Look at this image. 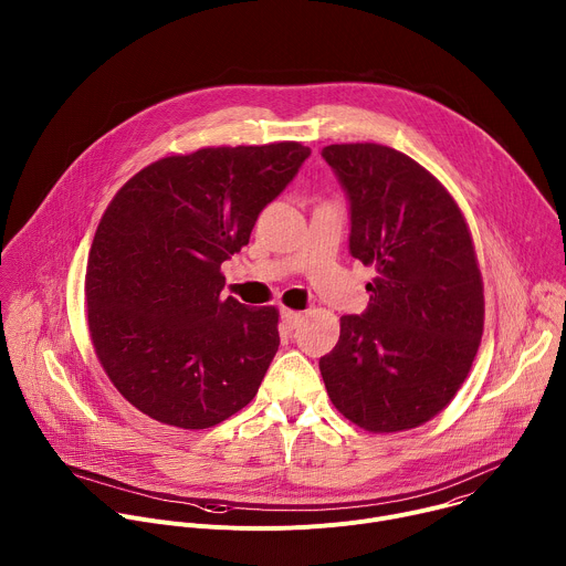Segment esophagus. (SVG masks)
Masks as SVG:
<instances>
[{"mask_svg":"<svg viewBox=\"0 0 566 566\" xmlns=\"http://www.w3.org/2000/svg\"><path fill=\"white\" fill-rule=\"evenodd\" d=\"M302 319H304V313H300V311H291V308H282V322H284V327H286V329H295V327H300V325H302Z\"/></svg>","mask_w":566,"mask_h":566,"instance_id":"1","label":"esophagus"}]
</instances>
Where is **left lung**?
<instances>
[{
    "instance_id": "obj_1",
    "label": "left lung",
    "mask_w": 566,
    "mask_h": 566,
    "mask_svg": "<svg viewBox=\"0 0 566 566\" xmlns=\"http://www.w3.org/2000/svg\"><path fill=\"white\" fill-rule=\"evenodd\" d=\"M352 203L349 251L376 277L340 317L319 374L336 410L374 434L419 428L461 389L483 334V282L468 221L415 158L380 143L327 145Z\"/></svg>"
}]
</instances>
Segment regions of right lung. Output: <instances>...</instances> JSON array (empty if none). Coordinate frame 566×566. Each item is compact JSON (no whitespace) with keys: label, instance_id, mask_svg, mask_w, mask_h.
<instances>
[{"label":"right lung","instance_id":"add662e5","mask_svg":"<svg viewBox=\"0 0 566 566\" xmlns=\"http://www.w3.org/2000/svg\"><path fill=\"white\" fill-rule=\"evenodd\" d=\"M308 154L295 140L170 154L107 206L85 275L90 338L149 419L206 430L255 398L280 347V311L221 297V264Z\"/></svg>","mask_w":566,"mask_h":566}]
</instances>
